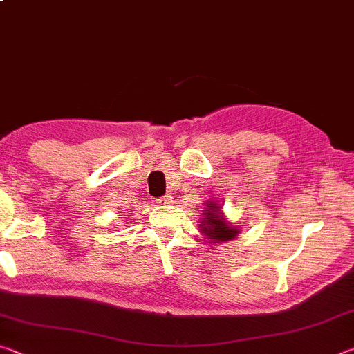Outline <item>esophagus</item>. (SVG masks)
<instances>
[{
  "instance_id": "obj_1",
  "label": "esophagus",
  "mask_w": 354,
  "mask_h": 354,
  "mask_svg": "<svg viewBox=\"0 0 354 354\" xmlns=\"http://www.w3.org/2000/svg\"><path fill=\"white\" fill-rule=\"evenodd\" d=\"M156 203H158L159 206H167V205H171V203H173V198H171V196L167 195V196H162V198L156 200Z\"/></svg>"
}]
</instances>
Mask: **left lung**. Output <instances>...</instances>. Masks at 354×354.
Masks as SVG:
<instances>
[{"label": "left lung", "instance_id": "left-lung-1", "mask_svg": "<svg viewBox=\"0 0 354 354\" xmlns=\"http://www.w3.org/2000/svg\"><path fill=\"white\" fill-rule=\"evenodd\" d=\"M205 209L201 211L200 218V232L205 239H209L207 242L221 243L230 242L241 234V227L232 225L227 221L223 215V207H221L217 200H207L203 203Z\"/></svg>", "mask_w": 354, "mask_h": 354}]
</instances>
